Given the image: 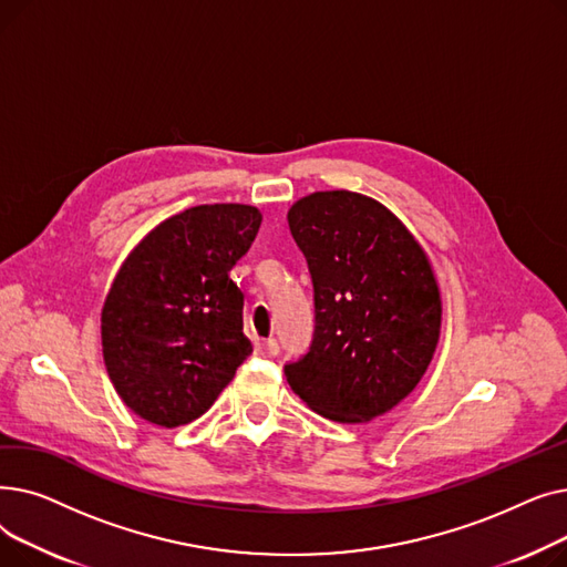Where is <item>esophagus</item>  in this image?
<instances>
[{
	"instance_id": "obj_1",
	"label": "esophagus",
	"mask_w": 567,
	"mask_h": 567,
	"mask_svg": "<svg viewBox=\"0 0 567 567\" xmlns=\"http://www.w3.org/2000/svg\"><path fill=\"white\" fill-rule=\"evenodd\" d=\"M255 351L259 355H264V359H274V355H278L280 347H278V342L274 338H268V340H257L255 342Z\"/></svg>"
}]
</instances>
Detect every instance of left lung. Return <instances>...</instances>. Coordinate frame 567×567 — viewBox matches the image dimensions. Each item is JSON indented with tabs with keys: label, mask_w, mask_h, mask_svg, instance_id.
Segmentation results:
<instances>
[{
	"label": "left lung",
	"mask_w": 567,
	"mask_h": 567,
	"mask_svg": "<svg viewBox=\"0 0 567 567\" xmlns=\"http://www.w3.org/2000/svg\"><path fill=\"white\" fill-rule=\"evenodd\" d=\"M287 220L312 276L315 338L285 377L323 419L368 423L432 363L443 315L432 261L391 208L361 193L306 195Z\"/></svg>",
	"instance_id": "1"
}]
</instances>
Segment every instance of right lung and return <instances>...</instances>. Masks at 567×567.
<instances>
[{
	"label": "right lung",
	"instance_id": "obj_1",
	"mask_svg": "<svg viewBox=\"0 0 567 567\" xmlns=\"http://www.w3.org/2000/svg\"><path fill=\"white\" fill-rule=\"evenodd\" d=\"M259 225L257 206L199 204L156 225L118 268L101 312L103 361L140 419L193 423L252 353L229 271Z\"/></svg>",
	"mask_w": 567,
	"mask_h": 567
}]
</instances>
